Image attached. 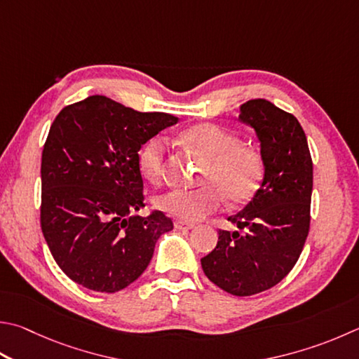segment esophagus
I'll return each instance as SVG.
<instances>
[{"mask_svg": "<svg viewBox=\"0 0 359 359\" xmlns=\"http://www.w3.org/2000/svg\"><path fill=\"white\" fill-rule=\"evenodd\" d=\"M174 226H175V229H193L194 227V224L193 223H187V221H184V219H175L174 221Z\"/></svg>", "mask_w": 359, "mask_h": 359, "instance_id": "obj_1", "label": "esophagus"}]
</instances>
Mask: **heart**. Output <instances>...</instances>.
Returning a JSON list of instances; mask_svg holds the SVG:
<instances>
[{
  "label": "heart",
  "instance_id": "heart-1",
  "mask_svg": "<svg viewBox=\"0 0 359 359\" xmlns=\"http://www.w3.org/2000/svg\"><path fill=\"white\" fill-rule=\"evenodd\" d=\"M180 140L205 160L199 174L202 185L193 190L174 188L163 193L157 199L163 212L184 221H199L218 210L224 198L232 205H240L257 193L264 179L262 157L254 149L242 146L237 135L204 122L182 132ZM165 151V141L160 136L149 140L140 151L141 172L154 184L163 177Z\"/></svg>",
  "mask_w": 359,
  "mask_h": 359
}]
</instances>
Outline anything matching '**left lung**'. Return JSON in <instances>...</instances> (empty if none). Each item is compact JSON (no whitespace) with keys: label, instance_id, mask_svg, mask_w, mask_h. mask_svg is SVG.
Segmentation results:
<instances>
[{"label":"left lung","instance_id":"left-lung-1","mask_svg":"<svg viewBox=\"0 0 359 359\" xmlns=\"http://www.w3.org/2000/svg\"><path fill=\"white\" fill-rule=\"evenodd\" d=\"M238 119L256 132L264 179L252 199L219 231L215 250L201 259L219 289L250 297L276 285L297 264L309 232L312 160L298 119L265 99L240 107Z\"/></svg>","mask_w":359,"mask_h":359}]
</instances>
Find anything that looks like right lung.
<instances>
[{"label": "right lung", "mask_w": 359, "mask_h": 359, "mask_svg": "<svg viewBox=\"0 0 359 359\" xmlns=\"http://www.w3.org/2000/svg\"><path fill=\"white\" fill-rule=\"evenodd\" d=\"M179 122L90 95L61 109L42 152L41 226L60 269L83 287L114 293L136 281L174 227L144 207L138 152Z\"/></svg>", "instance_id": "1"}]
</instances>
